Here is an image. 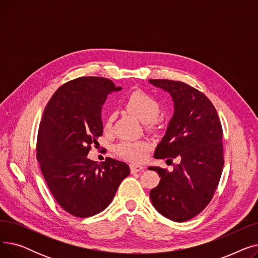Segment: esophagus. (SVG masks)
I'll return each instance as SVG.
<instances>
[{
	"label": "esophagus",
	"mask_w": 258,
	"mask_h": 258,
	"mask_svg": "<svg viewBox=\"0 0 258 258\" xmlns=\"http://www.w3.org/2000/svg\"><path fill=\"white\" fill-rule=\"evenodd\" d=\"M144 167L141 166V165H138V164H132L131 165V172L132 173H137V172H140V171H143Z\"/></svg>",
	"instance_id": "1"
}]
</instances>
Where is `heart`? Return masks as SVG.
<instances>
[{"label":"heart","mask_w":258,"mask_h":258,"mask_svg":"<svg viewBox=\"0 0 258 258\" xmlns=\"http://www.w3.org/2000/svg\"><path fill=\"white\" fill-rule=\"evenodd\" d=\"M125 108L143 123L153 122L160 113L159 102L151 95L142 91H136L130 95L125 100ZM112 122L113 116H110L107 118L105 127L110 128ZM148 148L150 145L145 141H122L116 146V152L131 161L140 162L144 159Z\"/></svg>","instance_id":"1"}]
</instances>
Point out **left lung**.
I'll list each match as a JSON object with an SVG mask.
<instances>
[{"label": "left lung", "instance_id": "left-lung-1", "mask_svg": "<svg viewBox=\"0 0 258 258\" xmlns=\"http://www.w3.org/2000/svg\"><path fill=\"white\" fill-rule=\"evenodd\" d=\"M148 81L167 92L173 102L172 118L154 157L180 160L172 171L148 167L161 177L150 197L159 213L181 223L204 209L219 185L224 166L223 130L215 107L197 89L168 79Z\"/></svg>", "mask_w": 258, "mask_h": 258}]
</instances>
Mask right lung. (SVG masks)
Instances as JSON below:
<instances>
[{"label": "right lung", "mask_w": 258, "mask_h": 258, "mask_svg": "<svg viewBox=\"0 0 258 258\" xmlns=\"http://www.w3.org/2000/svg\"><path fill=\"white\" fill-rule=\"evenodd\" d=\"M103 77H79L62 85L47 103L40 121L36 158L51 194L77 218L104 210L130 166L112 158L88 159L91 144L103 133L102 105L108 94L121 91Z\"/></svg>", "instance_id": "obj_1"}]
</instances>
